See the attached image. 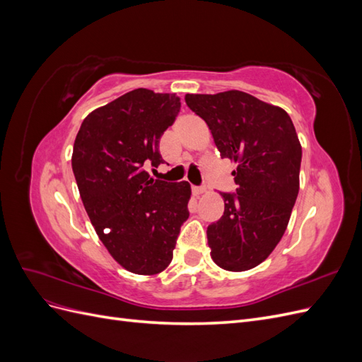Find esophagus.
<instances>
[{
    "mask_svg": "<svg viewBox=\"0 0 362 362\" xmlns=\"http://www.w3.org/2000/svg\"><path fill=\"white\" fill-rule=\"evenodd\" d=\"M192 192L194 196H201L202 193H205V187H192Z\"/></svg>",
    "mask_w": 362,
    "mask_h": 362,
    "instance_id": "34e87169",
    "label": "esophagus"
}]
</instances>
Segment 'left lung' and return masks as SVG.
<instances>
[{
  "label": "left lung",
  "instance_id": "left-lung-1",
  "mask_svg": "<svg viewBox=\"0 0 362 362\" xmlns=\"http://www.w3.org/2000/svg\"><path fill=\"white\" fill-rule=\"evenodd\" d=\"M210 128L222 158L237 163L235 193H221L223 216L206 228L218 267L261 264L286 233L299 193L302 146L286 110L240 90L185 95Z\"/></svg>",
  "mask_w": 362,
  "mask_h": 362
}]
</instances>
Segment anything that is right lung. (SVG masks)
<instances>
[{
  "instance_id": "1",
  "label": "right lung",
  "mask_w": 362,
  "mask_h": 362,
  "mask_svg": "<svg viewBox=\"0 0 362 362\" xmlns=\"http://www.w3.org/2000/svg\"><path fill=\"white\" fill-rule=\"evenodd\" d=\"M181 108L175 93L131 90L96 108L75 137L72 170L95 231L128 272L157 275L189 218L187 181L151 178L163 163L160 137Z\"/></svg>"
}]
</instances>
